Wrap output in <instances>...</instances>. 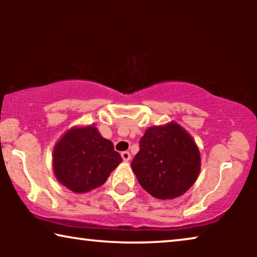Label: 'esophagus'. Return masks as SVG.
<instances>
[{"label":"esophagus","instance_id":"esophagus-1","mask_svg":"<svg viewBox=\"0 0 257 257\" xmlns=\"http://www.w3.org/2000/svg\"><path fill=\"white\" fill-rule=\"evenodd\" d=\"M121 158L122 160L127 163V161H130V159H131V154H130V152H127V151H124V152H121Z\"/></svg>","mask_w":257,"mask_h":257}]
</instances>
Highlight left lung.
Returning a JSON list of instances; mask_svg holds the SVG:
<instances>
[{
  "label": "left lung",
  "instance_id": "left-lung-1",
  "mask_svg": "<svg viewBox=\"0 0 257 257\" xmlns=\"http://www.w3.org/2000/svg\"><path fill=\"white\" fill-rule=\"evenodd\" d=\"M131 167L142 187L157 199L188 191L200 172V153L192 137L175 122L146 130Z\"/></svg>",
  "mask_w": 257,
  "mask_h": 257
}]
</instances>
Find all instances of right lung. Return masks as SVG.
Segmentation results:
<instances>
[{"label": "right lung", "mask_w": 257, "mask_h": 257, "mask_svg": "<svg viewBox=\"0 0 257 257\" xmlns=\"http://www.w3.org/2000/svg\"><path fill=\"white\" fill-rule=\"evenodd\" d=\"M121 161L113 144L93 126L70 130L54 151L56 178L76 193L99 187Z\"/></svg>", "instance_id": "1"}]
</instances>
